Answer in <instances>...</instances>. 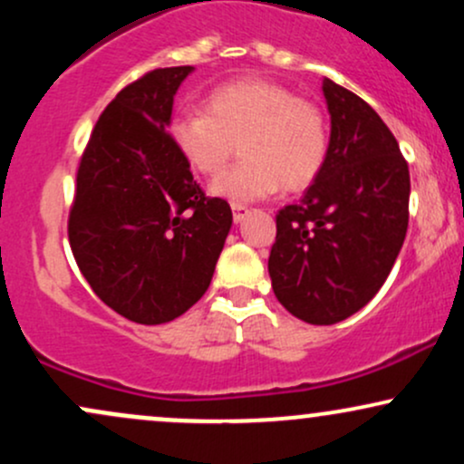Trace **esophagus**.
<instances>
[{
	"instance_id": "esophagus-1",
	"label": "esophagus",
	"mask_w": 464,
	"mask_h": 464,
	"mask_svg": "<svg viewBox=\"0 0 464 464\" xmlns=\"http://www.w3.org/2000/svg\"><path fill=\"white\" fill-rule=\"evenodd\" d=\"M231 209H233V220H236V222H242L248 214V207L239 205V202H231Z\"/></svg>"
}]
</instances>
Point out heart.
Instances as JSON below:
<instances>
[{
    "label": "heart",
    "instance_id": "heart-1",
    "mask_svg": "<svg viewBox=\"0 0 464 464\" xmlns=\"http://www.w3.org/2000/svg\"><path fill=\"white\" fill-rule=\"evenodd\" d=\"M174 148L194 172L214 177L237 146L242 163L220 174L211 191L233 202H253L279 188H310L327 161L329 135L316 104L270 80L246 78L214 89L207 113H183L169 126Z\"/></svg>",
    "mask_w": 464,
    "mask_h": 464
}]
</instances>
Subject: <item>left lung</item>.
<instances>
[{"mask_svg":"<svg viewBox=\"0 0 464 464\" xmlns=\"http://www.w3.org/2000/svg\"><path fill=\"white\" fill-rule=\"evenodd\" d=\"M332 115L327 161L296 205L276 214L268 257L275 296L292 316L334 324L369 303L408 231L410 172L364 100L323 80Z\"/></svg>","mask_w":464,"mask_h":464,"instance_id":"left-lung-1","label":"left lung"}]
</instances>
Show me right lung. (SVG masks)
I'll return each instance as SVG.
<instances>
[{"instance_id":"add662e5","label":"right lung","mask_w":464,"mask_h":464,"mask_svg":"<svg viewBox=\"0 0 464 464\" xmlns=\"http://www.w3.org/2000/svg\"><path fill=\"white\" fill-rule=\"evenodd\" d=\"M194 67L148 72L95 121L78 165L69 244L92 290L132 323L161 324L207 292L231 228L168 132L180 82Z\"/></svg>"}]
</instances>
